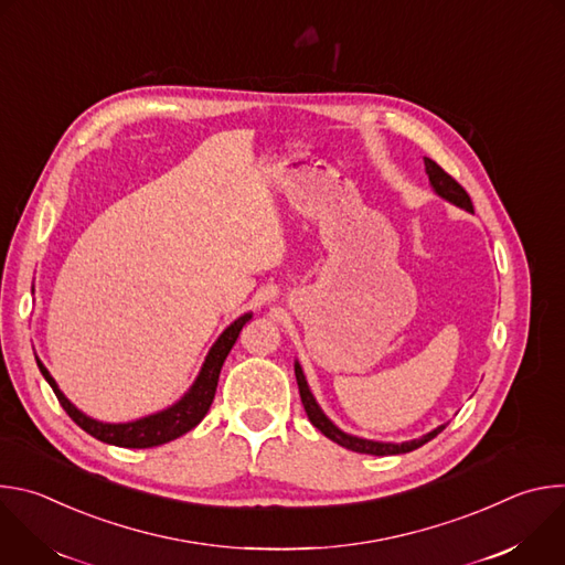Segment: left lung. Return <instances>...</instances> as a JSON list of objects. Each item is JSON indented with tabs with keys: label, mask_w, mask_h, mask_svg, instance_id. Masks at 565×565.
<instances>
[{
	"label": "left lung",
	"mask_w": 565,
	"mask_h": 565,
	"mask_svg": "<svg viewBox=\"0 0 565 565\" xmlns=\"http://www.w3.org/2000/svg\"><path fill=\"white\" fill-rule=\"evenodd\" d=\"M425 172L429 177V183L434 188V192L449 201L451 205L460 207V210H467V212H473V205H471V199L469 194L440 168L436 166L431 158H425ZM295 377H297V386H299V395H301V405L306 409V416L308 420L324 434L327 438H331L333 443L351 449V451H358V454H371V456H388V454H407V451H414L418 447H423L425 443H429L431 438H436L447 425H438L436 429H431L429 434L420 436V438H414V440H405V443H382V440H369V438H360V436H353V434H347L342 431L324 412H321V407L317 405L315 395L310 393V386L306 382V375L301 371V364L295 362Z\"/></svg>",
	"instance_id": "1"
}]
</instances>
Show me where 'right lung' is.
<instances>
[{
    "instance_id": "obj_1",
    "label": "right lung",
    "mask_w": 565,
    "mask_h": 565,
    "mask_svg": "<svg viewBox=\"0 0 565 565\" xmlns=\"http://www.w3.org/2000/svg\"><path fill=\"white\" fill-rule=\"evenodd\" d=\"M250 319H253V312H244L241 317H236L232 324L216 338V342L212 344V349L205 355V362H203L196 380L183 393V397L174 402L172 407H168L163 412H156L145 418H138V420H131V423H103V420H96V418L83 414L60 391L57 382L53 380L49 369L42 364V360L38 355H35V360H38V366H40L44 380L51 384L53 393L57 395L62 409L68 414V418L79 429H85L87 434H92L94 438H98L107 445L129 447V449H147V447H158V445H166L170 440H177L179 436L188 434L205 418V414L210 412L212 399H214V393H216L221 366H223L230 349L234 347L241 329H244V324Z\"/></svg>"
}]
</instances>
